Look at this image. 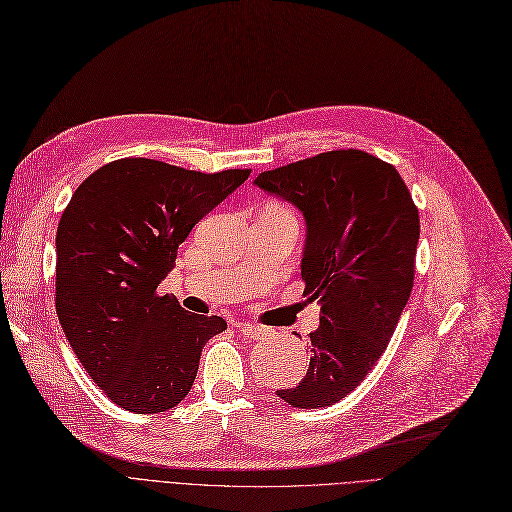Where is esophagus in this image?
Wrapping results in <instances>:
<instances>
[{"instance_id":"obj_1","label":"esophagus","mask_w":512,"mask_h":512,"mask_svg":"<svg viewBox=\"0 0 512 512\" xmlns=\"http://www.w3.org/2000/svg\"><path fill=\"white\" fill-rule=\"evenodd\" d=\"M238 331H240L244 337H249V339H263V337L268 335V331L263 329V327L249 325V323H238Z\"/></svg>"}]
</instances>
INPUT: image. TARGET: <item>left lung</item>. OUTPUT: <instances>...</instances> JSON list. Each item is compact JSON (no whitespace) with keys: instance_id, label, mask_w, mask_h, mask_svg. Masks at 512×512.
Here are the masks:
<instances>
[{"instance_id":"obj_1","label":"left lung","mask_w":512,"mask_h":512,"mask_svg":"<svg viewBox=\"0 0 512 512\" xmlns=\"http://www.w3.org/2000/svg\"><path fill=\"white\" fill-rule=\"evenodd\" d=\"M306 221L301 278L320 306L310 367L276 390L299 409L342 401L380 361L407 306L420 215L396 168L361 149H337L266 170L253 181Z\"/></svg>"}]
</instances>
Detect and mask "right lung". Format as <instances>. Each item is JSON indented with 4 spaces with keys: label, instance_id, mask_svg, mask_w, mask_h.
Masks as SVG:
<instances>
[{
    "label": "right lung",
    "instance_id": "right-lung-1",
    "mask_svg": "<svg viewBox=\"0 0 512 512\" xmlns=\"http://www.w3.org/2000/svg\"><path fill=\"white\" fill-rule=\"evenodd\" d=\"M249 175L124 158L73 192L56 230V314L86 373L122 409L177 407L204 344L227 329L156 289L192 227Z\"/></svg>",
    "mask_w": 512,
    "mask_h": 512
}]
</instances>
